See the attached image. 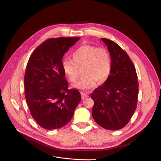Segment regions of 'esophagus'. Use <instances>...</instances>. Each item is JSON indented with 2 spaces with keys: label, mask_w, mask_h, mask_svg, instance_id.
I'll use <instances>...</instances> for the list:
<instances>
[{
  "label": "esophagus",
  "mask_w": 161,
  "mask_h": 161,
  "mask_svg": "<svg viewBox=\"0 0 161 161\" xmlns=\"http://www.w3.org/2000/svg\"><path fill=\"white\" fill-rule=\"evenodd\" d=\"M88 97V95L85 92H82L81 93V98L82 99H86Z\"/></svg>",
  "instance_id": "34e87169"
}]
</instances>
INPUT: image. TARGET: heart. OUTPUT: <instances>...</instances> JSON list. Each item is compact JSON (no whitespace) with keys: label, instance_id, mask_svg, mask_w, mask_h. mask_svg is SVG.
<instances>
[{"label":"heart","instance_id":"1","mask_svg":"<svg viewBox=\"0 0 161 161\" xmlns=\"http://www.w3.org/2000/svg\"><path fill=\"white\" fill-rule=\"evenodd\" d=\"M83 69L84 76L75 85L81 90L94 87L96 82L104 83L111 70V56L107 50L90 45H83L72 53V60L62 62V69L67 78L75 83L78 78V68Z\"/></svg>","mask_w":161,"mask_h":161}]
</instances>
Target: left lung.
<instances>
[{"label":"left lung","mask_w":161,"mask_h":161,"mask_svg":"<svg viewBox=\"0 0 161 161\" xmlns=\"http://www.w3.org/2000/svg\"><path fill=\"white\" fill-rule=\"evenodd\" d=\"M111 59L110 75L90 97L94 102L92 117L108 130H119L129 122L136 109L138 81L135 67L127 53L114 42L101 38Z\"/></svg>","instance_id":"obj_1"}]
</instances>
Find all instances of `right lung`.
<instances>
[{"mask_svg":"<svg viewBox=\"0 0 161 161\" xmlns=\"http://www.w3.org/2000/svg\"><path fill=\"white\" fill-rule=\"evenodd\" d=\"M80 39H49L39 46L28 61L25 97L32 117L44 129H56L66 125L81 101L78 90L68 89L62 69L64 55Z\"/></svg>","mask_w":161,"mask_h":161,"instance_id":"obj_1","label":"right lung"}]
</instances>
